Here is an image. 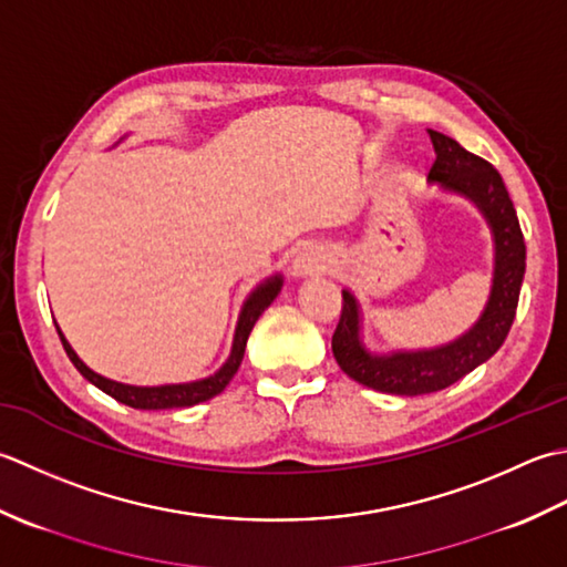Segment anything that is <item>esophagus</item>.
Masks as SVG:
<instances>
[{"label":"esophagus","instance_id":"1","mask_svg":"<svg viewBox=\"0 0 567 567\" xmlns=\"http://www.w3.org/2000/svg\"><path fill=\"white\" fill-rule=\"evenodd\" d=\"M328 269V257L316 247H306L296 254L293 259V271L298 276H316Z\"/></svg>","mask_w":567,"mask_h":567}]
</instances>
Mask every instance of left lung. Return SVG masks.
Listing matches in <instances>:
<instances>
[{"label": "left lung", "mask_w": 567, "mask_h": 567, "mask_svg": "<svg viewBox=\"0 0 567 567\" xmlns=\"http://www.w3.org/2000/svg\"><path fill=\"white\" fill-rule=\"evenodd\" d=\"M429 134L435 148L429 181H437L443 188L467 195L489 219L496 245L494 286L480 322L460 340L441 350L399 352L391 357H372L364 352L357 334L360 330L357 303L352 293L342 291V313L332 332L334 360L344 374L360 384L396 396L433 394L487 362L512 330L526 271L524 233L499 171L489 161L462 148L455 138L433 130Z\"/></svg>", "instance_id": "8db88e82"}]
</instances>
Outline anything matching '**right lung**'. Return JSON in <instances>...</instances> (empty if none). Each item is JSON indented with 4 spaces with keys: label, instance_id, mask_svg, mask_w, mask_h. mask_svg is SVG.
<instances>
[{
    "label": "right lung",
    "instance_id": "add662e5",
    "mask_svg": "<svg viewBox=\"0 0 567 567\" xmlns=\"http://www.w3.org/2000/svg\"><path fill=\"white\" fill-rule=\"evenodd\" d=\"M281 291V279L267 281L264 286H259L257 291L251 293V298L245 303V310L239 316V326L235 332V344H233V354H229L227 364L219 369L217 374L207 377L203 381H193V384H173V386H126L120 384V381H112L92 372L83 362L78 360V354L73 352L71 344L65 342V338L58 330V338L63 342L65 354L71 357V362L75 364V369L83 374L90 384H95L97 389L105 391L112 399H117L120 403H126L132 409H144V411H158V409H188L195 406V403H203L207 399L217 396L223 391L233 377L237 374V369L241 364V357H245V348H247V338L254 328V322L259 320V316L271 306V300L276 298V293Z\"/></svg>",
    "mask_w": 567,
    "mask_h": 567
}]
</instances>
